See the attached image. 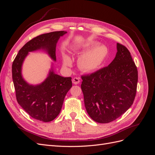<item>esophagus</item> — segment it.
I'll list each match as a JSON object with an SVG mask.
<instances>
[{"mask_svg":"<svg viewBox=\"0 0 155 155\" xmlns=\"http://www.w3.org/2000/svg\"><path fill=\"white\" fill-rule=\"evenodd\" d=\"M80 82V80L78 78H74L72 79V83L74 84V85H78V83Z\"/></svg>","mask_w":155,"mask_h":155,"instance_id":"esophagus-1","label":"esophagus"}]
</instances>
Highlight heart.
Wrapping results in <instances>:
<instances>
[{"label":"heart","mask_w":155,"mask_h":155,"mask_svg":"<svg viewBox=\"0 0 155 155\" xmlns=\"http://www.w3.org/2000/svg\"><path fill=\"white\" fill-rule=\"evenodd\" d=\"M85 51L78 60L79 67L85 72H92L101 67L109 54V49L105 45H97L96 41H91L85 45L81 53ZM63 63L64 66L70 67L72 61L68 55H64Z\"/></svg>","instance_id":"heart-1"}]
</instances>
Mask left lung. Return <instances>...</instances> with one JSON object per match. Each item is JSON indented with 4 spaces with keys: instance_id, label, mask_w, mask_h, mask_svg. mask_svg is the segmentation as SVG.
Listing matches in <instances>:
<instances>
[{
    "instance_id": "obj_1",
    "label": "left lung",
    "mask_w": 155,
    "mask_h": 155,
    "mask_svg": "<svg viewBox=\"0 0 155 155\" xmlns=\"http://www.w3.org/2000/svg\"><path fill=\"white\" fill-rule=\"evenodd\" d=\"M81 79L87 112L97 123L115 120L133 104L138 70L129 51L122 45L117 43L116 57L109 66Z\"/></svg>"
}]
</instances>
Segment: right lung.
I'll list each match as a JSON object with an SVG mask.
<instances>
[{
	"label": "right lung",
	"mask_w": 155,
	"mask_h": 155,
	"mask_svg": "<svg viewBox=\"0 0 155 155\" xmlns=\"http://www.w3.org/2000/svg\"><path fill=\"white\" fill-rule=\"evenodd\" d=\"M67 31H58L37 36L18 51L12 64V78L18 104L33 118L43 122L54 120L60 113L67 93L72 86V78L54 73L51 68L41 84L30 85L22 78V65L28 52L43 50L54 61L55 48L60 37Z\"/></svg>",
	"instance_id": "1"
}]
</instances>
